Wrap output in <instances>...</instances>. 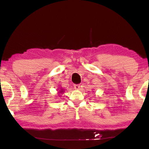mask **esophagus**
Returning <instances> with one entry per match:
<instances>
[{
	"label": "esophagus",
	"instance_id": "obj_1",
	"mask_svg": "<svg viewBox=\"0 0 149 149\" xmlns=\"http://www.w3.org/2000/svg\"><path fill=\"white\" fill-rule=\"evenodd\" d=\"M80 84H74V88L75 89H76V90H79L80 88Z\"/></svg>",
	"mask_w": 149,
	"mask_h": 149
}]
</instances>
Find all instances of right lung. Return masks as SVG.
<instances>
[{
    "label": "right lung",
    "mask_w": 149,
    "mask_h": 149,
    "mask_svg": "<svg viewBox=\"0 0 149 149\" xmlns=\"http://www.w3.org/2000/svg\"><path fill=\"white\" fill-rule=\"evenodd\" d=\"M61 92H63V91H61Z\"/></svg>",
    "instance_id": "1"
}]
</instances>
